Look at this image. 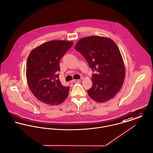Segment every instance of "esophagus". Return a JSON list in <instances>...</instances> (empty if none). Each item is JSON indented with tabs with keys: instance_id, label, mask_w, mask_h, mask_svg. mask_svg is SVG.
I'll return each mask as SVG.
<instances>
[{
	"instance_id": "1",
	"label": "esophagus",
	"mask_w": 153,
	"mask_h": 153,
	"mask_svg": "<svg viewBox=\"0 0 153 153\" xmlns=\"http://www.w3.org/2000/svg\"><path fill=\"white\" fill-rule=\"evenodd\" d=\"M73 81L75 83H78V82H81V79H74Z\"/></svg>"
}]
</instances>
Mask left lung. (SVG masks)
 Segmentation results:
<instances>
[{"mask_svg": "<svg viewBox=\"0 0 153 153\" xmlns=\"http://www.w3.org/2000/svg\"><path fill=\"white\" fill-rule=\"evenodd\" d=\"M75 49L86 59L92 71V86L88 90L91 98L104 102L120 91L125 79L126 69L120 51L109 38L91 36L78 41Z\"/></svg>", "mask_w": 153, "mask_h": 153, "instance_id": "8db88e82", "label": "left lung"}]
</instances>
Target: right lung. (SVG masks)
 <instances>
[{
	"label": "right lung",
	"instance_id": "add662e5",
	"mask_svg": "<svg viewBox=\"0 0 153 153\" xmlns=\"http://www.w3.org/2000/svg\"><path fill=\"white\" fill-rule=\"evenodd\" d=\"M72 45L68 41H49L33 49L28 56L27 85L33 95L46 104L59 105L68 95L69 87L62 85L58 72L60 60Z\"/></svg>",
	"mask_w": 153,
	"mask_h": 153
}]
</instances>
